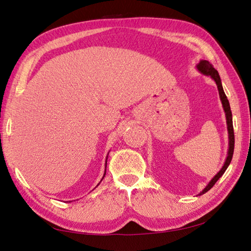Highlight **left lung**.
Returning <instances> with one entry per match:
<instances>
[{
    "label": "left lung",
    "mask_w": 251,
    "mask_h": 251,
    "mask_svg": "<svg viewBox=\"0 0 251 251\" xmlns=\"http://www.w3.org/2000/svg\"><path fill=\"white\" fill-rule=\"evenodd\" d=\"M198 69L200 72H202L203 75H209L212 76L214 79V81L216 82L217 84V88H218V92H220V97L222 100V103H223V107H224V111L226 113V121H227V128H228V135H229V149H228V156L226 158V161L224 163V166L221 169V171L217 173V175L213 177L211 180V182L207 184L206 188H205L201 193L199 195H202L204 193H206L208 190H211L214 184L216 183L217 180L220 179V177L224 175V172L226 171L227 168H228L229 163L231 161V158H233V153H234V146H235V135H234V127H233V117H231V111H230V106H229V102L228 100H227L226 94L224 92V90H223V86H222V82H221V78H220V75H218L217 70L215 68L213 67L212 63H209L206 60H202L201 62L198 65Z\"/></svg>",
    "instance_id": "1"
}]
</instances>
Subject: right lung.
<instances>
[{
	"instance_id": "obj_1",
	"label": "right lung",
	"mask_w": 251,
	"mask_h": 251,
	"mask_svg": "<svg viewBox=\"0 0 251 251\" xmlns=\"http://www.w3.org/2000/svg\"><path fill=\"white\" fill-rule=\"evenodd\" d=\"M104 176H105V173H104ZM103 177H104V176H103Z\"/></svg>"
}]
</instances>
